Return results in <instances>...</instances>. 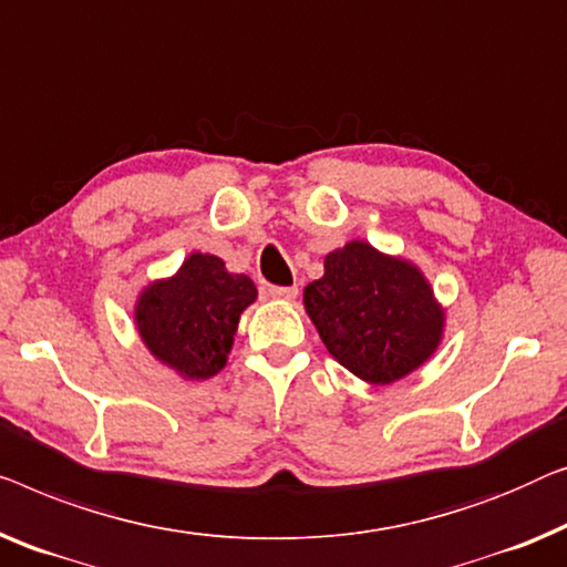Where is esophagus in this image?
Segmentation results:
<instances>
[{
    "instance_id": "1",
    "label": "esophagus",
    "mask_w": 567,
    "mask_h": 567,
    "mask_svg": "<svg viewBox=\"0 0 567 567\" xmlns=\"http://www.w3.org/2000/svg\"><path fill=\"white\" fill-rule=\"evenodd\" d=\"M268 293H270V297H274V299L293 301V299H297L299 289H297V286H268Z\"/></svg>"
}]
</instances>
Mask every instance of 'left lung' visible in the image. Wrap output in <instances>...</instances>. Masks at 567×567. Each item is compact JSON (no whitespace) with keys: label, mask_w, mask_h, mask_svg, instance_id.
<instances>
[{"label":"left lung","mask_w":567,"mask_h":567,"mask_svg":"<svg viewBox=\"0 0 567 567\" xmlns=\"http://www.w3.org/2000/svg\"><path fill=\"white\" fill-rule=\"evenodd\" d=\"M303 307L330 355L375 385L416 371L437 350L445 322L420 268L360 240L324 258Z\"/></svg>","instance_id":"1"}]
</instances>
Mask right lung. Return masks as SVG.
<instances>
[{
  "instance_id": "obj_1",
  "label": "right lung",
  "mask_w": 567,
  "mask_h": 567,
  "mask_svg": "<svg viewBox=\"0 0 567 567\" xmlns=\"http://www.w3.org/2000/svg\"><path fill=\"white\" fill-rule=\"evenodd\" d=\"M256 297L248 276L227 274L217 256L192 252L174 278L141 293L137 330L161 363L204 381L225 368L243 309Z\"/></svg>"
}]
</instances>
